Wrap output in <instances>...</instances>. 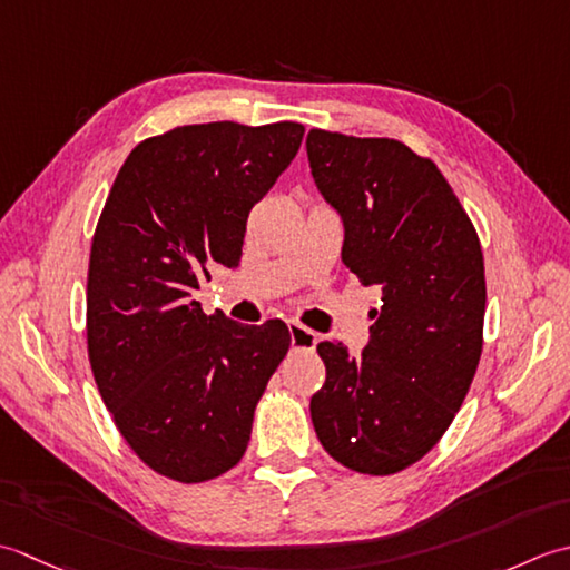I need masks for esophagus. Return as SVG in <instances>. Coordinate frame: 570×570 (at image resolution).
Instances as JSON below:
<instances>
[{"label":"esophagus","instance_id":"obj_1","mask_svg":"<svg viewBox=\"0 0 570 570\" xmlns=\"http://www.w3.org/2000/svg\"><path fill=\"white\" fill-rule=\"evenodd\" d=\"M287 330H289V342H293V350H297V352H312L320 342V334L312 332L309 327H305V324H299V322H289Z\"/></svg>","mask_w":570,"mask_h":570}]
</instances>
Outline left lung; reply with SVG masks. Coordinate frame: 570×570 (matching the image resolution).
I'll list each match as a JSON object with an SVG mask.
<instances>
[{"mask_svg": "<svg viewBox=\"0 0 570 570\" xmlns=\"http://www.w3.org/2000/svg\"><path fill=\"white\" fill-rule=\"evenodd\" d=\"M307 157L344 218V265L383 302L358 358L317 344L327 379L309 401L312 425L344 468L386 478L438 445L478 371L480 236L435 161L399 139L309 130Z\"/></svg>", "mask_w": 570, "mask_h": 570, "instance_id": "left-lung-1", "label": "left lung"}]
</instances>
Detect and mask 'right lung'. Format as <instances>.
Here are the masks:
<instances>
[{"label": "right lung", "mask_w": 570, "mask_h": 570, "mask_svg": "<svg viewBox=\"0 0 570 570\" xmlns=\"http://www.w3.org/2000/svg\"><path fill=\"white\" fill-rule=\"evenodd\" d=\"M302 135L289 120L174 127L112 181L90 246L88 358L115 428L161 478L196 484L238 464L289 350L285 322L206 315L194 293L212 265L236 268L250 208Z\"/></svg>", "instance_id": "1"}]
</instances>
